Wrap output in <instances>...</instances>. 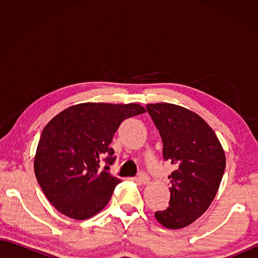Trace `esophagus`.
Instances as JSON below:
<instances>
[{
	"mask_svg": "<svg viewBox=\"0 0 258 258\" xmlns=\"http://www.w3.org/2000/svg\"><path fill=\"white\" fill-rule=\"evenodd\" d=\"M135 180L139 184H147L149 183V176H147L145 173H140L139 176L135 178Z\"/></svg>",
	"mask_w": 258,
	"mask_h": 258,
	"instance_id": "34e87169",
	"label": "esophagus"
}]
</instances>
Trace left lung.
Returning <instances> with one entry per match:
<instances>
[{
  "instance_id": "obj_1",
  "label": "left lung",
  "mask_w": 258,
  "mask_h": 258,
  "mask_svg": "<svg viewBox=\"0 0 258 258\" xmlns=\"http://www.w3.org/2000/svg\"><path fill=\"white\" fill-rule=\"evenodd\" d=\"M163 141V157L175 166L169 206L155 213L169 229L188 226L207 210L225 171L226 157L215 132L199 114L171 103L147 104Z\"/></svg>"
}]
</instances>
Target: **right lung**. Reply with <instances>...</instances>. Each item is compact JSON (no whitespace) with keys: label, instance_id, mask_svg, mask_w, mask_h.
Returning <instances> with one entry per match:
<instances>
[{"label":"right lung","instance_id":"right-lung-1","mask_svg":"<svg viewBox=\"0 0 258 258\" xmlns=\"http://www.w3.org/2000/svg\"><path fill=\"white\" fill-rule=\"evenodd\" d=\"M145 113L138 103H81L54 116L43 130L34 172L47 200L63 215L87 220L106 206L120 179L109 173V147L124 119ZM106 157L108 165L100 162Z\"/></svg>","mask_w":258,"mask_h":258}]
</instances>
